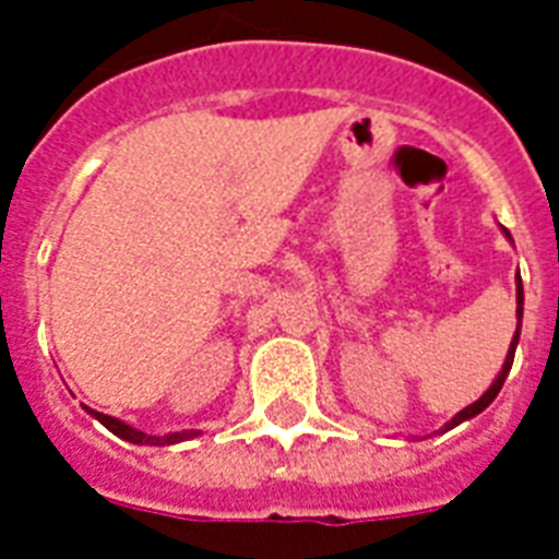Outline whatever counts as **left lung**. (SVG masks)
<instances>
[{
  "mask_svg": "<svg viewBox=\"0 0 559 559\" xmlns=\"http://www.w3.org/2000/svg\"><path fill=\"white\" fill-rule=\"evenodd\" d=\"M502 231H504V237H508V240H511V231H508V228H502ZM511 243H513V240H511ZM522 301H525V293H522V278H520V272H516V333H513V340H511V348H508V357H504V366H502V371L496 373V380L490 382V389H487L485 394H481V397L476 400V403H469V406H464V408H461L459 415L452 417L450 424L443 426V429H452V426L464 424V420H469V417L481 415V412H485V408L490 406V403H493V400H496V394H499V391H502L504 380H508V373H511V366H513V354H516V345H520V331H522Z\"/></svg>",
  "mask_w": 559,
  "mask_h": 559,
  "instance_id": "1",
  "label": "left lung"
}]
</instances>
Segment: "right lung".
I'll return each mask as SVG.
<instances>
[{
	"instance_id": "1",
	"label": "right lung",
	"mask_w": 559,
	"mask_h": 559,
	"mask_svg": "<svg viewBox=\"0 0 559 559\" xmlns=\"http://www.w3.org/2000/svg\"><path fill=\"white\" fill-rule=\"evenodd\" d=\"M86 412H90L98 424H104L112 435H118V438H124V441L130 443H142V447H170V443H179V441H188V438H193V429H188V432H170V435H147L142 432V429H135V426L124 424V420H118V417H109L104 415V412H95V408L86 406Z\"/></svg>"
}]
</instances>
